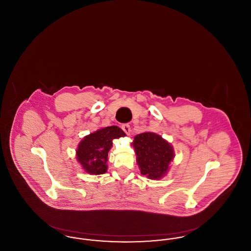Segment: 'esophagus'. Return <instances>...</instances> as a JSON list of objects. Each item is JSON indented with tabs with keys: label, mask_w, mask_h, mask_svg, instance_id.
<instances>
[{
	"label": "esophagus",
	"mask_w": 251,
	"mask_h": 251,
	"mask_svg": "<svg viewBox=\"0 0 251 251\" xmlns=\"http://www.w3.org/2000/svg\"><path fill=\"white\" fill-rule=\"evenodd\" d=\"M121 128H122V130L126 132V134H130L131 133V126L129 125V124H123L122 126H121Z\"/></svg>",
	"instance_id": "1"
}]
</instances>
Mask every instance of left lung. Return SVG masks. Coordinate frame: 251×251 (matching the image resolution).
<instances>
[{"mask_svg":"<svg viewBox=\"0 0 251 251\" xmlns=\"http://www.w3.org/2000/svg\"><path fill=\"white\" fill-rule=\"evenodd\" d=\"M131 144L142 175L149 179H159L167 174L168 166L175 155L172 146L161 135L143 132L134 136Z\"/></svg>","mask_w":251,"mask_h":251,"instance_id":"8db88e82","label":"left lung"}]
</instances>
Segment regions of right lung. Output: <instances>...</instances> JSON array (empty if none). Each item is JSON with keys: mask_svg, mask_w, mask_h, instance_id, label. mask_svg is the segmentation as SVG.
I'll return each mask as SVG.
<instances>
[{"mask_svg": "<svg viewBox=\"0 0 251 251\" xmlns=\"http://www.w3.org/2000/svg\"><path fill=\"white\" fill-rule=\"evenodd\" d=\"M125 135L118 126L102 128L86 135L76 151L77 160L84 171L92 175L104 174L107 171L108 152L113 139Z\"/></svg>", "mask_w": 251, "mask_h": 251, "instance_id": "1", "label": "right lung"}]
</instances>
